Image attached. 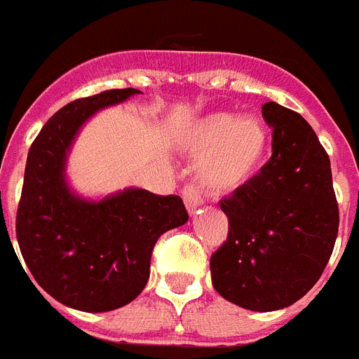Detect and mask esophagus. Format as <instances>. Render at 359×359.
<instances>
[{"instance_id": "obj_1", "label": "esophagus", "mask_w": 359, "mask_h": 359, "mask_svg": "<svg viewBox=\"0 0 359 359\" xmlns=\"http://www.w3.org/2000/svg\"><path fill=\"white\" fill-rule=\"evenodd\" d=\"M183 202L187 205L189 213H193L194 209L200 208L203 203V196H202V189L198 187L196 183H187L185 187H183Z\"/></svg>"}]
</instances>
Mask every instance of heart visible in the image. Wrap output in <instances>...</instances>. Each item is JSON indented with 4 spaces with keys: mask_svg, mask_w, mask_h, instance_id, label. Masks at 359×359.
<instances>
[{
    "mask_svg": "<svg viewBox=\"0 0 359 359\" xmlns=\"http://www.w3.org/2000/svg\"><path fill=\"white\" fill-rule=\"evenodd\" d=\"M198 156H213L203 168L209 187L233 189L256 170L266 150V130L256 118L237 122L231 114H215L203 120L193 135Z\"/></svg>",
    "mask_w": 359,
    "mask_h": 359,
    "instance_id": "1",
    "label": "heart"
}]
</instances>
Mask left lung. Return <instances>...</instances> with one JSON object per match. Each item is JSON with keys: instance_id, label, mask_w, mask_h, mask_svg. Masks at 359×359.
<instances>
[{"instance_id": "obj_1", "label": "left lung", "mask_w": 359, "mask_h": 359, "mask_svg": "<svg viewBox=\"0 0 359 359\" xmlns=\"http://www.w3.org/2000/svg\"><path fill=\"white\" fill-rule=\"evenodd\" d=\"M272 156L220 200L228 237L211 256L213 287L252 311L287 308L308 293L334 252L339 208L330 157L311 126L266 102Z\"/></svg>"}]
</instances>
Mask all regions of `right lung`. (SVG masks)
Here are the masks:
<instances>
[{"label":"right lung","instance_id":"add662e5","mask_svg":"<svg viewBox=\"0 0 359 359\" xmlns=\"http://www.w3.org/2000/svg\"><path fill=\"white\" fill-rule=\"evenodd\" d=\"M137 93L111 88L70 102L46 122L27 156L16 211L20 252L46 293L81 311H111L139 297L157 239L189 219L176 194L130 189L94 203L66 187V150L79 126Z\"/></svg>","mask_w":359,"mask_h":359}]
</instances>
